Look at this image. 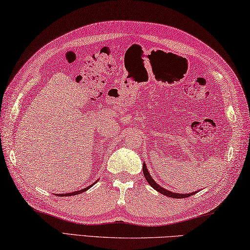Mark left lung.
Listing matches in <instances>:
<instances>
[{
	"label": "left lung",
	"instance_id": "8db88e82",
	"mask_svg": "<svg viewBox=\"0 0 250 250\" xmlns=\"http://www.w3.org/2000/svg\"><path fill=\"white\" fill-rule=\"evenodd\" d=\"M143 174H144V177H145V179H146L147 183L151 185V187H153L154 189L156 190V191H158L160 193L164 194V196L174 198V199H180V198L184 199V198H188L190 196H192V194L194 193V192H192V193H185V194L184 193H175V192L169 191V190H166V189H164L163 187H161L160 185L155 183V180L152 178L151 175H149V172H148V170L146 168V166H145V163L143 164Z\"/></svg>",
	"mask_w": 250,
	"mask_h": 250
}]
</instances>
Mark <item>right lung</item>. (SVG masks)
Here are the masks:
<instances>
[{
	"mask_svg": "<svg viewBox=\"0 0 250 250\" xmlns=\"http://www.w3.org/2000/svg\"><path fill=\"white\" fill-rule=\"evenodd\" d=\"M94 186V184L93 185H90L89 187H87V188H85V189H82V190H79V191H73V192H69V193H62V194H59V196L60 197H67V196H76V194H80V193H82V192H85L86 190H88L90 187H93ZM58 196V194H57Z\"/></svg>",
	"mask_w": 250,
	"mask_h": 250,
	"instance_id": "add662e5",
	"label": "right lung"
}]
</instances>
